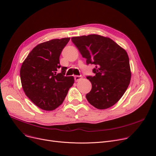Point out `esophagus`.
<instances>
[{
  "mask_svg": "<svg viewBox=\"0 0 156 156\" xmlns=\"http://www.w3.org/2000/svg\"><path fill=\"white\" fill-rule=\"evenodd\" d=\"M74 79H75V80H76V82H78V81H79V80L82 79V77L79 76H76L74 77Z\"/></svg>",
  "mask_w": 156,
  "mask_h": 156,
  "instance_id": "34e87169",
  "label": "esophagus"
}]
</instances>
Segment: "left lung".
Returning <instances> with one entry per match:
<instances>
[{
	"mask_svg": "<svg viewBox=\"0 0 156 156\" xmlns=\"http://www.w3.org/2000/svg\"><path fill=\"white\" fill-rule=\"evenodd\" d=\"M87 64H94L95 76L87 77L91 90L86 97L98 109L115 105L125 93L131 79L129 59L126 51L113 40L98 34L72 37Z\"/></svg>",
	"mask_w": 156,
	"mask_h": 156,
	"instance_id": "8db88e82",
	"label": "left lung"
}]
</instances>
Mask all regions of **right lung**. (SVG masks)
Here are the masks:
<instances>
[{
	"label": "right lung",
	"instance_id": "right-lung-1",
	"mask_svg": "<svg viewBox=\"0 0 156 156\" xmlns=\"http://www.w3.org/2000/svg\"><path fill=\"white\" fill-rule=\"evenodd\" d=\"M70 38L54 39L37 45L22 63L20 75L23 90L36 106L53 111L63 103L74 83L73 76L64 75L59 56ZM59 73L57 71L59 69Z\"/></svg>",
	"mask_w": 156,
	"mask_h": 156
}]
</instances>
